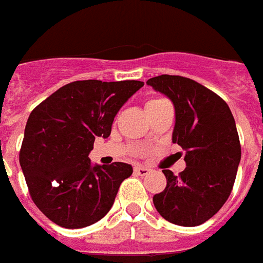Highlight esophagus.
I'll return each mask as SVG.
<instances>
[{"instance_id":"esophagus-1","label":"esophagus","mask_w":263,"mask_h":263,"mask_svg":"<svg viewBox=\"0 0 263 263\" xmlns=\"http://www.w3.org/2000/svg\"><path fill=\"white\" fill-rule=\"evenodd\" d=\"M134 171H135L136 175L139 176H146L150 173V169H148L147 166H143V165H136L135 168H134Z\"/></svg>"}]
</instances>
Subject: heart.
I'll list each match as a JSON object with an SVG mask.
<instances>
[{
	"label": "heart",
	"mask_w": 263,
	"mask_h": 263,
	"mask_svg": "<svg viewBox=\"0 0 263 263\" xmlns=\"http://www.w3.org/2000/svg\"><path fill=\"white\" fill-rule=\"evenodd\" d=\"M158 101H161V99H152V101H148V103H150V102H158Z\"/></svg>",
	"instance_id": "b5f03b06"
}]
</instances>
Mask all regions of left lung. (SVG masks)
I'll list each match as a JSON object with an SVG mask.
<instances>
[{"label":"left lung","mask_w":263,"mask_h":263,"mask_svg":"<svg viewBox=\"0 0 263 263\" xmlns=\"http://www.w3.org/2000/svg\"><path fill=\"white\" fill-rule=\"evenodd\" d=\"M175 106L172 142L185 152L179 176L164 169L166 187L153 196L157 212L181 227L203 224L231 195L240 164L236 124L225 101L195 80L161 75L147 80Z\"/></svg>","instance_id":"left-lung-1"}]
</instances>
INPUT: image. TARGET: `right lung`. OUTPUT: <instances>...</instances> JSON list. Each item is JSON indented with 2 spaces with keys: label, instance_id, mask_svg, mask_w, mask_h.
I'll return each instance as SVG.
<instances>
[{
  "label": "right lung",
  "instance_id": "right-lung-1",
  "mask_svg": "<svg viewBox=\"0 0 263 263\" xmlns=\"http://www.w3.org/2000/svg\"><path fill=\"white\" fill-rule=\"evenodd\" d=\"M143 86L139 80H79L31 111L18 158L31 198L49 220L84 228L110 210L132 166L92 164L88 154L95 138L110 135L116 115Z\"/></svg>",
  "mask_w": 263,
  "mask_h": 263
}]
</instances>
